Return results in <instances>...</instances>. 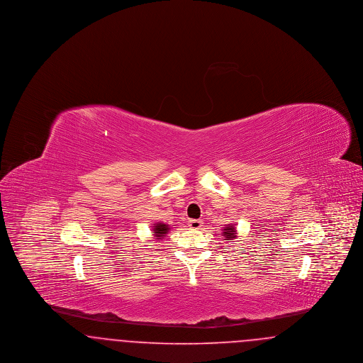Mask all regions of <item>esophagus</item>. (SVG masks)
<instances>
[{"mask_svg":"<svg viewBox=\"0 0 363 363\" xmlns=\"http://www.w3.org/2000/svg\"><path fill=\"white\" fill-rule=\"evenodd\" d=\"M189 225L190 228H193V230H199L201 225H203V222L200 220V219H191V220H189Z\"/></svg>","mask_w":363,"mask_h":363,"instance_id":"esophagus-1","label":"esophagus"}]
</instances>
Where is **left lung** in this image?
<instances>
[{
	"label": "left lung",
	"instance_id": "8db88e82",
	"mask_svg": "<svg viewBox=\"0 0 363 363\" xmlns=\"http://www.w3.org/2000/svg\"><path fill=\"white\" fill-rule=\"evenodd\" d=\"M223 237L225 238V241H233L235 240L237 237V228L233 225H227L223 228Z\"/></svg>",
	"mask_w": 363,
	"mask_h": 363
}]
</instances>
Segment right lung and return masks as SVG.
I'll return each mask as SVG.
<instances>
[{"label":"right lung","instance_id":"add662e5","mask_svg":"<svg viewBox=\"0 0 363 363\" xmlns=\"http://www.w3.org/2000/svg\"><path fill=\"white\" fill-rule=\"evenodd\" d=\"M154 235H155V240H162L163 237H166V234L169 233V230H170V227L169 225H164V223H156L154 225Z\"/></svg>","mask_w":363,"mask_h":363}]
</instances>
